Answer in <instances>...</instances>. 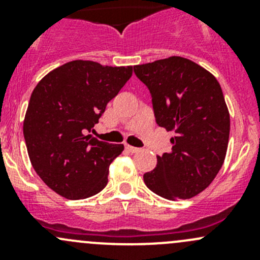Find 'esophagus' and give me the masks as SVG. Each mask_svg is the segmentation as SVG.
<instances>
[{"mask_svg": "<svg viewBox=\"0 0 260 260\" xmlns=\"http://www.w3.org/2000/svg\"><path fill=\"white\" fill-rule=\"evenodd\" d=\"M125 148H127L131 153H137V152L141 151V148H137V147H133V146H127Z\"/></svg>", "mask_w": 260, "mask_h": 260, "instance_id": "esophagus-1", "label": "esophagus"}]
</instances>
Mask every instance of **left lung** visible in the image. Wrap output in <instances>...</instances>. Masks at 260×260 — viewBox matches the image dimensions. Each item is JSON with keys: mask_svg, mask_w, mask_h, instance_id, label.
Listing matches in <instances>:
<instances>
[{"mask_svg": "<svg viewBox=\"0 0 260 260\" xmlns=\"http://www.w3.org/2000/svg\"><path fill=\"white\" fill-rule=\"evenodd\" d=\"M152 95L159 127L175 136L169 153L143 175L147 187L169 200L190 199L216 177L226 156L230 115L216 78L196 62L170 56L136 65Z\"/></svg>", "mask_w": 260, "mask_h": 260, "instance_id": "obj_1", "label": "left lung"}]
</instances>
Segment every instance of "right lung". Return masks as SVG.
Wrapping results in <instances>:
<instances>
[{"instance_id":"obj_1","label":"right lung","mask_w":260,"mask_h":260,"mask_svg":"<svg viewBox=\"0 0 260 260\" xmlns=\"http://www.w3.org/2000/svg\"><path fill=\"white\" fill-rule=\"evenodd\" d=\"M132 72V67L74 60L50 72L34 89L23 120L27 153L36 174L62 198H90L108 183L109 165L124 146L88 133Z\"/></svg>"}]
</instances>
